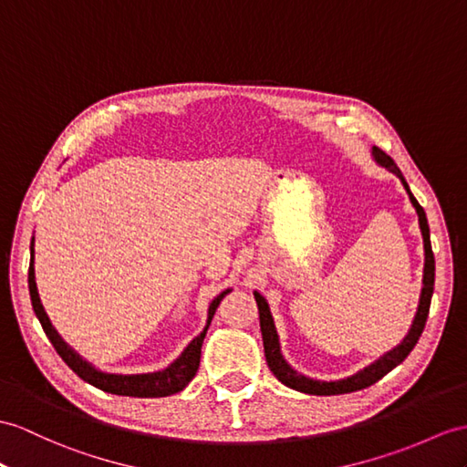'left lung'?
Returning a JSON list of instances; mask_svg holds the SVG:
<instances>
[{"mask_svg":"<svg viewBox=\"0 0 467 467\" xmlns=\"http://www.w3.org/2000/svg\"><path fill=\"white\" fill-rule=\"evenodd\" d=\"M372 156H374V161H377V164H380L386 170H390L392 174L400 178V182L404 184V190L408 192V198H410L412 206L418 213L420 232H422V237H424V279H422L424 287H422V293H420V303H418L416 317L412 321L410 331H408V335L404 337L402 343L394 347L392 350L384 352V355L379 360H374L372 365L358 370L357 374H352V377L340 379V380H328V382L327 380H315V379L305 377V374L291 368L289 362L283 358L281 347H279V337H277V331H275V323H273L269 305H267L264 295L254 291L255 301H257V309H259V325H261V337H264V350H265L267 367L273 374H275V379L279 382L289 386V389H293V390H299V392H305V394H317V396H333V394H347V392L367 389V386L379 382L382 377H386V374H389L392 368H396L408 355H410L412 348L418 343L420 335H422L424 327H426L431 293H434V275H436V261H434V254H431L430 227H428V220H426V212H424L422 206H420L418 200L412 196V192H410V188H408L406 180L400 172V168L394 164L392 158L386 152H382L379 146H372Z\"/></svg>","mask_w":467,"mask_h":467,"instance_id":"left-lung-1","label":"left lung"}]
</instances>
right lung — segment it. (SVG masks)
<instances>
[{
	"label": "right lung",
	"mask_w": 467,
	"mask_h": 467,
	"mask_svg": "<svg viewBox=\"0 0 467 467\" xmlns=\"http://www.w3.org/2000/svg\"><path fill=\"white\" fill-rule=\"evenodd\" d=\"M29 295H31V305L33 311H36L37 319L43 327L45 335L51 340V345L55 347L57 355H59L65 365L69 367L78 379H83L85 382L93 384L95 389L105 390L109 394H119V396H134V398H162L176 394L180 390H184L188 382L196 377L198 367H200V355H202V343L203 337L208 333V327L213 319V313L218 309V305L232 289L222 291L218 297H215L210 306H208V321L203 331L192 340V343L184 348V352L168 365L164 370H156V372H146V374H110V372H102L97 370L90 362L81 358L77 352L65 343V340L59 337V333L55 331V327L51 325L47 313H45L37 285H36V267H33V242H31V261H29Z\"/></svg>",
	"instance_id": "1"
}]
</instances>
